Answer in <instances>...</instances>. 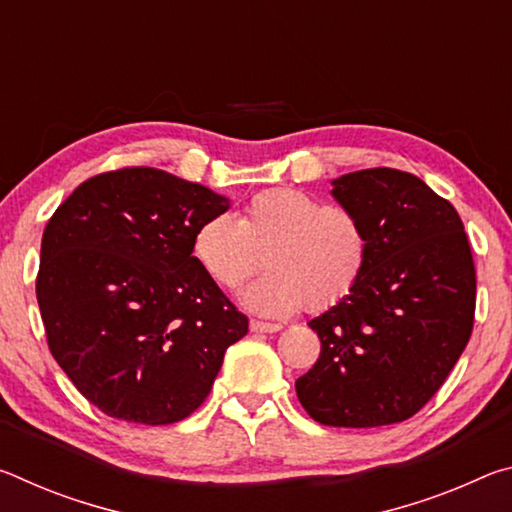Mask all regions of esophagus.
Here are the masks:
<instances>
[{
	"label": "esophagus",
	"mask_w": 512,
	"mask_h": 512,
	"mask_svg": "<svg viewBox=\"0 0 512 512\" xmlns=\"http://www.w3.org/2000/svg\"><path fill=\"white\" fill-rule=\"evenodd\" d=\"M250 329H253V332L271 334V332H280L282 325L280 323H264V320H250Z\"/></svg>",
	"instance_id": "1"
}]
</instances>
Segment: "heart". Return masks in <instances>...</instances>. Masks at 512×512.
I'll return each instance as SVG.
<instances>
[{"mask_svg": "<svg viewBox=\"0 0 512 512\" xmlns=\"http://www.w3.org/2000/svg\"><path fill=\"white\" fill-rule=\"evenodd\" d=\"M192 253L223 289L246 282L266 257L271 271L250 284L244 302L257 314L287 316L302 305L325 311L350 298L366 273L370 237L345 207L300 189H268L250 198L239 221L216 214L198 225Z\"/></svg>", "mask_w": 512, "mask_h": 512, "instance_id": "heart-1", "label": "heart"}]
</instances>
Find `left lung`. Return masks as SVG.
<instances>
[{"mask_svg": "<svg viewBox=\"0 0 512 512\" xmlns=\"http://www.w3.org/2000/svg\"><path fill=\"white\" fill-rule=\"evenodd\" d=\"M332 185L366 225L370 259L350 298L309 320L320 357L296 393L327 427H384L418 413L470 341L474 259L454 205L413 173L363 169Z\"/></svg>", "mask_w": 512, "mask_h": 512, "instance_id": "1", "label": "left lung"}]
</instances>
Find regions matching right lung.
<instances>
[{"label":"right lung","mask_w":512,"mask_h":512,"mask_svg":"<svg viewBox=\"0 0 512 512\" xmlns=\"http://www.w3.org/2000/svg\"><path fill=\"white\" fill-rule=\"evenodd\" d=\"M228 198L153 167L92 176L51 216L36 296L47 345L85 400L140 424L185 420L248 334L192 255Z\"/></svg>","instance_id":"right-lung-1"}]
</instances>
